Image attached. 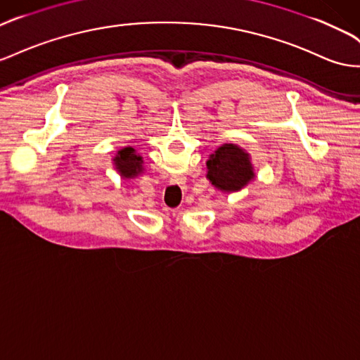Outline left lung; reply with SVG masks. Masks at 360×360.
Wrapping results in <instances>:
<instances>
[{
  "label": "left lung",
  "instance_id": "obj_1",
  "mask_svg": "<svg viewBox=\"0 0 360 360\" xmlns=\"http://www.w3.org/2000/svg\"><path fill=\"white\" fill-rule=\"evenodd\" d=\"M207 179L224 192L239 191L255 177L248 154L233 143L222 145L207 160Z\"/></svg>",
  "mask_w": 360,
  "mask_h": 360
}]
</instances>
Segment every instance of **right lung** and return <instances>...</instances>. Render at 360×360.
Returning <instances> with one entry per match:
<instances>
[{
    "mask_svg": "<svg viewBox=\"0 0 360 360\" xmlns=\"http://www.w3.org/2000/svg\"><path fill=\"white\" fill-rule=\"evenodd\" d=\"M116 169L121 172L122 177H134L142 172V158L134 154V150L131 147H125L118 153V156L115 159Z\"/></svg>",
    "mask_w": 360,
    "mask_h": 360,
    "instance_id": "right-lung-1",
    "label": "right lung"
}]
</instances>
